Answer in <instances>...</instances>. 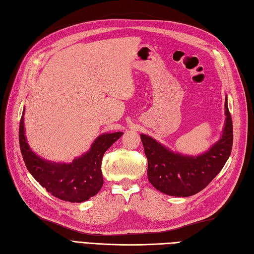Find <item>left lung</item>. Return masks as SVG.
<instances>
[{"label": "left lung", "instance_id": "8db88e82", "mask_svg": "<svg viewBox=\"0 0 254 254\" xmlns=\"http://www.w3.org/2000/svg\"><path fill=\"white\" fill-rule=\"evenodd\" d=\"M224 108L227 118L221 138L202 155L173 153L155 139L141 134L148 162L147 177L157 190L172 196H190L200 192L220 172L233 145V123L227 97Z\"/></svg>", "mask_w": 254, "mask_h": 254}]
</instances>
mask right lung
Instances as JSON below:
<instances>
[{"mask_svg": "<svg viewBox=\"0 0 254 254\" xmlns=\"http://www.w3.org/2000/svg\"><path fill=\"white\" fill-rule=\"evenodd\" d=\"M23 120L24 110L19 127V143L23 160L32 176L48 192L71 203L84 202L97 194L104 184L102 157L123 132L102 133L93 142L88 152L73 159L71 163H58L44 160L32 152L25 139Z\"/></svg>", "mask_w": 254, "mask_h": 254, "instance_id": "right-lung-1", "label": "right lung"}]
</instances>
